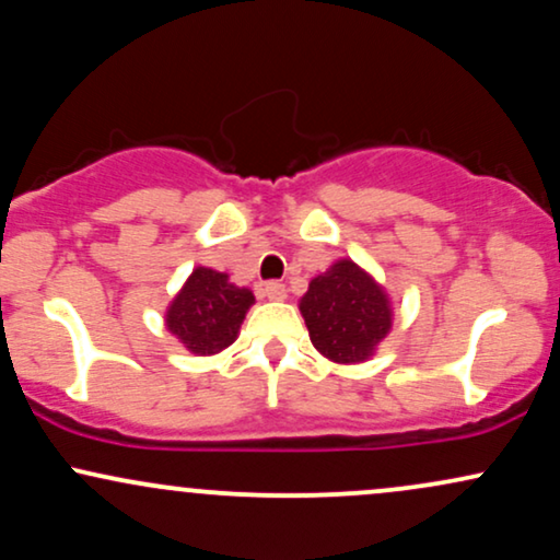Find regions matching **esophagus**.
Segmentation results:
<instances>
[{
	"instance_id": "1",
	"label": "esophagus",
	"mask_w": 560,
	"mask_h": 560,
	"mask_svg": "<svg viewBox=\"0 0 560 560\" xmlns=\"http://www.w3.org/2000/svg\"><path fill=\"white\" fill-rule=\"evenodd\" d=\"M262 294H266L268 300L281 302L287 300V287L281 284V281H268V284H262Z\"/></svg>"
}]
</instances>
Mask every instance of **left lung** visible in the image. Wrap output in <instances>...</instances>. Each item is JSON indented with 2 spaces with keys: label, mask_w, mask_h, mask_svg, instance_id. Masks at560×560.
<instances>
[{
  "label": "left lung",
  "mask_w": 560,
  "mask_h": 560,
  "mask_svg": "<svg viewBox=\"0 0 560 560\" xmlns=\"http://www.w3.org/2000/svg\"><path fill=\"white\" fill-rule=\"evenodd\" d=\"M300 313L313 347L339 365L369 361L395 318L387 289L350 258H339L311 279Z\"/></svg>",
  "instance_id": "left-lung-1"
}]
</instances>
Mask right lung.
<instances>
[{"instance_id": "obj_1", "label": "right lung", "mask_w": 560, "mask_h": 560, "mask_svg": "<svg viewBox=\"0 0 560 560\" xmlns=\"http://www.w3.org/2000/svg\"><path fill=\"white\" fill-rule=\"evenodd\" d=\"M255 294L236 287L229 273L197 266L165 311V329L191 355H215L234 345L242 320L253 307Z\"/></svg>"}]
</instances>
